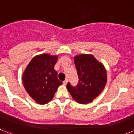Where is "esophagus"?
I'll use <instances>...</instances> for the list:
<instances>
[{
	"label": "esophagus",
	"instance_id": "esophagus-1",
	"mask_svg": "<svg viewBox=\"0 0 134 134\" xmlns=\"http://www.w3.org/2000/svg\"><path fill=\"white\" fill-rule=\"evenodd\" d=\"M67 79H65L64 81H63V84H64L65 85H67Z\"/></svg>",
	"mask_w": 134,
	"mask_h": 134
}]
</instances>
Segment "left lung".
<instances>
[{
  "label": "left lung",
  "mask_w": 134,
  "mask_h": 134,
  "mask_svg": "<svg viewBox=\"0 0 134 134\" xmlns=\"http://www.w3.org/2000/svg\"><path fill=\"white\" fill-rule=\"evenodd\" d=\"M74 62L79 81L76 86H73L68 82L67 90L78 103H90L105 86V68L91 55L85 54L75 57Z\"/></svg>",
  "instance_id": "8db88e82"
}]
</instances>
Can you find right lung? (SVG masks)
<instances>
[{"mask_svg":"<svg viewBox=\"0 0 134 134\" xmlns=\"http://www.w3.org/2000/svg\"><path fill=\"white\" fill-rule=\"evenodd\" d=\"M57 57L43 54L35 57L26 67L23 77L24 86L29 95L39 104H45L53 98L62 84L54 69Z\"/></svg>","mask_w":134,"mask_h":134,"instance_id":"1","label":"right lung"}]
</instances>
